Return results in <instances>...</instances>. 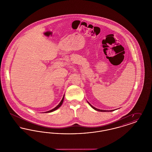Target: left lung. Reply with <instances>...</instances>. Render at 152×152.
I'll use <instances>...</instances> for the list:
<instances>
[{"mask_svg": "<svg viewBox=\"0 0 152 152\" xmlns=\"http://www.w3.org/2000/svg\"><path fill=\"white\" fill-rule=\"evenodd\" d=\"M88 103L89 104V105L93 109H94V110H97V111H99V112H112L113 110H115V109H112V110H106V109H101L97 108H96L94 107V106H93L89 101H87Z\"/></svg>", "mask_w": 152, "mask_h": 152, "instance_id": "obj_1", "label": "left lung"}]
</instances>
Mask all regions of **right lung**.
<instances>
[{
	"label": "right lung",
	"mask_w": 152,
	"mask_h": 152,
	"mask_svg": "<svg viewBox=\"0 0 152 152\" xmlns=\"http://www.w3.org/2000/svg\"><path fill=\"white\" fill-rule=\"evenodd\" d=\"M64 94L63 95V98H62L60 102L58 104V105H57V106H56L55 108L51 109L49 110L45 111V112H42V113H50V112H53V111L56 110V109H58V108L59 107H60L61 106V105H62V104H63V101H64Z\"/></svg>",
	"instance_id": "obj_1"
}]
</instances>
